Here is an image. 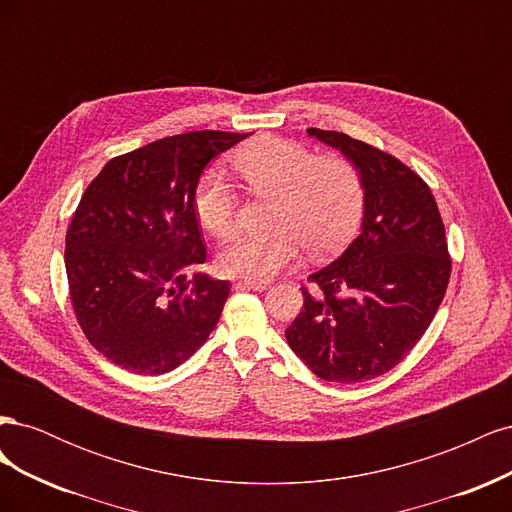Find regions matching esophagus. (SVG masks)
<instances>
[{"mask_svg": "<svg viewBox=\"0 0 512 512\" xmlns=\"http://www.w3.org/2000/svg\"><path fill=\"white\" fill-rule=\"evenodd\" d=\"M269 286H271L269 282H258V280H241V282L237 284V288H250V290H258V292L267 290Z\"/></svg>", "mask_w": 512, "mask_h": 512, "instance_id": "esophagus-1", "label": "esophagus"}]
</instances>
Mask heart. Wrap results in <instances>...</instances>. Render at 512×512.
Here are the masks:
<instances>
[{
    "instance_id": "obj_1",
    "label": "heart",
    "mask_w": 512,
    "mask_h": 512,
    "mask_svg": "<svg viewBox=\"0 0 512 512\" xmlns=\"http://www.w3.org/2000/svg\"><path fill=\"white\" fill-rule=\"evenodd\" d=\"M235 168L247 188L275 198L271 235H239L218 254L228 277L269 280L288 267L305 245L322 256L344 245L365 205V185L350 160L318 158L312 149L277 136H260L239 149ZM196 218L209 235L226 239L235 228L237 194L222 170L211 168L194 192Z\"/></svg>"
}]
</instances>
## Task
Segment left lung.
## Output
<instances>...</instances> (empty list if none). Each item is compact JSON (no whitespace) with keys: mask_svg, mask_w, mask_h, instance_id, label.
I'll list each match as a JSON object with an SVG mask.
<instances>
[{"mask_svg":"<svg viewBox=\"0 0 512 512\" xmlns=\"http://www.w3.org/2000/svg\"><path fill=\"white\" fill-rule=\"evenodd\" d=\"M309 136L359 168L361 232L314 271L303 309L286 329L292 352L327 382H365L393 369L436 316L451 277L444 224L429 185L363 141L331 130Z\"/></svg>","mask_w":512,"mask_h":512,"instance_id":"obj_1","label":"left lung"}]
</instances>
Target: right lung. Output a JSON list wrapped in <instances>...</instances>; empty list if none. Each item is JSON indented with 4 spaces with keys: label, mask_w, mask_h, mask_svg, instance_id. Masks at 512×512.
<instances>
[{
    "label": "right lung",
    "mask_w": 512,
    "mask_h": 512,
    "mask_svg": "<svg viewBox=\"0 0 512 512\" xmlns=\"http://www.w3.org/2000/svg\"><path fill=\"white\" fill-rule=\"evenodd\" d=\"M250 134L188 132L108 162L66 235L70 299L89 344L121 369L160 376L203 346L230 284L207 260L194 192L205 166Z\"/></svg>",
    "instance_id": "right-lung-1"
}]
</instances>
